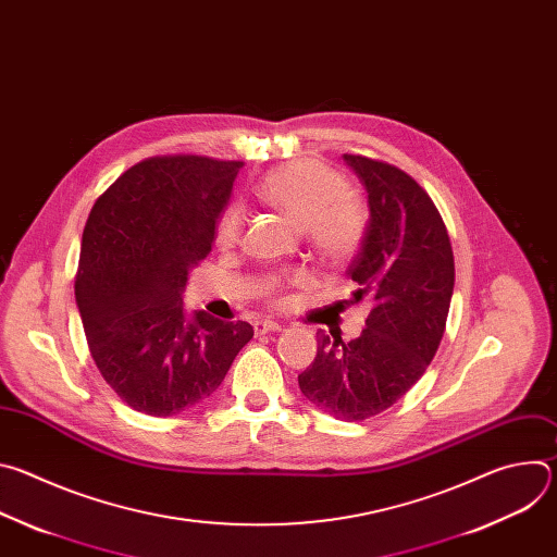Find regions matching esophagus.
<instances>
[{"label": "esophagus", "instance_id": "esophagus-1", "mask_svg": "<svg viewBox=\"0 0 557 557\" xmlns=\"http://www.w3.org/2000/svg\"><path fill=\"white\" fill-rule=\"evenodd\" d=\"M253 331H256V335H267V333L282 331V326L277 322H273V320H260V322L253 324Z\"/></svg>", "mask_w": 557, "mask_h": 557}]
</instances>
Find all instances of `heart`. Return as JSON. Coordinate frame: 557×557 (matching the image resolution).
<instances>
[{
    "label": "heart",
    "instance_id": "obj_1",
    "mask_svg": "<svg viewBox=\"0 0 557 557\" xmlns=\"http://www.w3.org/2000/svg\"><path fill=\"white\" fill-rule=\"evenodd\" d=\"M269 207L304 228L312 249L331 264L348 262L366 235V211L348 196L346 181L317 163H293L271 172L258 187ZM245 211L231 205L218 222V243L233 247L243 235Z\"/></svg>",
    "mask_w": 557,
    "mask_h": 557
}]
</instances>
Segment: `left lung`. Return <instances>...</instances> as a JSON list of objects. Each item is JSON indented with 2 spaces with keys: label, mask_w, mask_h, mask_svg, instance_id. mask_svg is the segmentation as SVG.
<instances>
[{
  "label": "left lung",
  "mask_w": 557,
  "mask_h": 557,
  "mask_svg": "<svg viewBox=\"0 0 557 557\" xmlns=\"http://www.w3.org/2000/svg\"><path fill=\"white\" fill-rule=\"evenodd\" d=\"M368 196V226L348 269L350 304H372L352 342L317 333V357L297 376L317 408L342 421H363L423 376L445 333L454 293V253L432 198L406 172L344 153Z\"/></svg>",
  "instance_id": "obj_1"
}]
</instances>
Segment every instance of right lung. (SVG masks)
<instances>
[{
	"label": "right lung",
	"instance_id": "1",
	"mask_svg": "<svg viewBox=\"0 0 557 557\" xmlns=\"http://www.w3.org/2000/svg\"><path fill=\"white\" fill-rule=\"evenodd\" d=\"M240 168L205 156L147 158L90 211L74 297L97 368L136 412L174 417L200 406L253 337L247 322L183 306Z\"/></svg>",
	"mask_w": 557,
	"mask_h": 557
}]
</instances>
